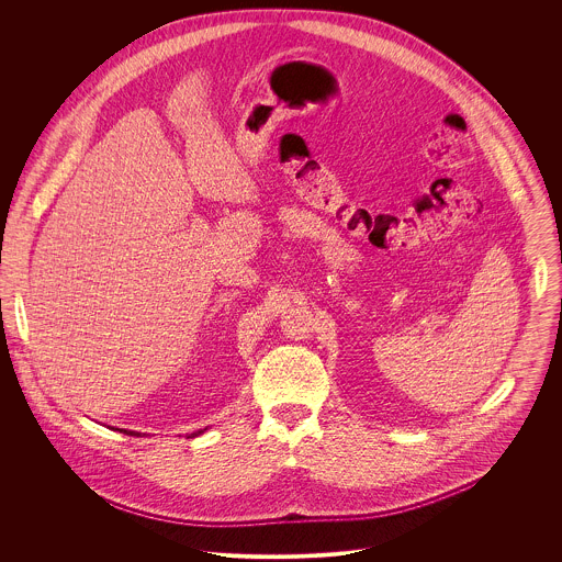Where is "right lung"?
<instances>
[{
    "mask_svg": "<svg viewBox=\"0 0 562 562\" xmlns=\"http://www.w3.org/2000/svg\"><path fill=\"white\" fill-rule=\"evenodd\" d=\"M112 430H121V432H125V435H132V437H140V432H136V430H125V428H112ZM207 428H201V430H194V432H190L188 435V439L190 437H199V435H203Z\"/></svg>",
    "mask_w": 562,
    "mask_h": 562,
    "instance_id": "right-lung-1",
    "label": "right lung"
}]
</instances>
